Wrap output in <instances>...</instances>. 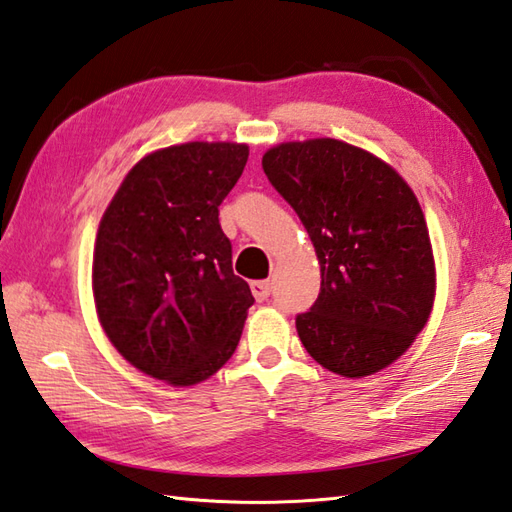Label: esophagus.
Instances as JSON below:
<instances>
[{
    "label": "esophagus",
    "instance_id": "1",
    "mask_svg": "<svg viewBox=\"0 0 512 512\" xmlns=\"http://www.w3.org/2000/svg\"><path fill=\"white\" fill-rule=\"evenodd\" d=\"M273 288V281H253V284H250V290H253V297L257 301H266L273 295Z\"/></svg>",
    "mask_w": 512,
    "mask_h": 512
}]
</instances>
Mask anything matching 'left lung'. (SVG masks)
<instances>
[{
    "instance_id": "1",
    "label": "left lung",
    "mask_w": 512,
    "mask_h": 512,
    "mask_svg": "<svg viewBox=\"0 0 512 512\" xmlns=\"http://www.w3.org/2000/svg\"><path fill=\"white\" fill-rule=\"evenodd\" d=\"M262 167L319 257V299L297 314L303 347L345 378L380 372L407 352L436 297L418 198L387 162L334 138L281 143Z\"/></svg>"
}]
</instances>
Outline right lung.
Here are the masks:
<instances>
[{
    "mask_svg": "<svg viewBox=\"0 0 512 512\" xmlns=\"http://www.w3.org/2000/svg\"><path fill=\"white\" fill-rule=\"evenodd\" d=\"M248 160L237 143H184L136 162L103 213L92 290L107 339L151 378L187 387L233 356L255 299L233 273L217 206Z\"/></svg>",
    "mask_w": 512,
    "mask_h": 512,
    "instance_id": "add662e5",
    "label": "right lung"
}]
</instances>
